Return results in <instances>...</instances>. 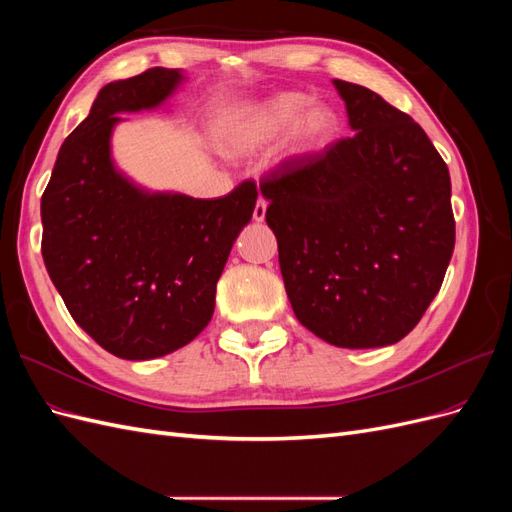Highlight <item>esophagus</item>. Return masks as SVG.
<instances>
[{"label":"esophagus","instance_id":"obj_1","mask_svg":"<svg viewBox=\"0 0 512 512\" xmlns=\"http://www.w3.org/2000/svg\"><path fill=\"white\" fill-rule=\"evenodd\" d=\"M265 213H267V200L260 196L256 207H254V220H256V222H262V220H265Z\"/></svg>","mask_w":512,"mask_h":512}]
</instances>
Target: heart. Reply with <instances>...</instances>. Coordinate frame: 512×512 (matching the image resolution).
Segmentation results:
<instances>
[{
	"instance_id": "b5f03b06",
	"label": "heart",
	"mask_w": 512,
	"mask_h": 512,
	"mask_svg": "<svg viewBox=\"0 0 512 512\" xmlns=\"http://www.w3.org/2000/svg\"><path fill=\"white\" fill-rule=\"evenodd\" d=\"M288 128V153L303 156L329 141L337 128V115L331 106L312 104V98L301 91H284L230 115L220 141L228 151H254Z\"/></svg>"
}]
</instances>
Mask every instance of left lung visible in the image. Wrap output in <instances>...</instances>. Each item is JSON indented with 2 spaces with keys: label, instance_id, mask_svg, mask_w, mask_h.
I'll return each instance as SVG.
<instances>
[{
  "label": "left lung",
  "instance_id": "1",
  "mask_svg": "<svg viewBox=\"0 0 512 512\" xmlns=\"http://www.w3.org/2000/svg\"><path fill=\"white\" fill-rule=\"evenodd\" d=\"M354 130L262 177L294 316L337 348L406 337L455 247L451 177L418 123L367 87L333 81Z\"/></svg>",
  "mask_w": 512,
  "mask_h": 512
}]
</instances>
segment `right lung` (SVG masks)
<instances>
[{
	"label": "right lung",
	"mask_w": 512,
	"mask_h": 512,
	"mask_svg": "<svg viewBox=\"0 0 512 512\" xmlns=\"http://www.w3.org/2000/svg\"><path fill=\"white\" fill-rule=\"evenodd\" d=\"M183 81L151 68L108 83L57 153L42 194V258L74 322L119 359L170 354L203 331L215 286L252 220L258 190L243 181L220 198L151 194L111 160L119 113L156 108Z\"/></svg>",
	"instance_id": "1"
}]
</instances>
